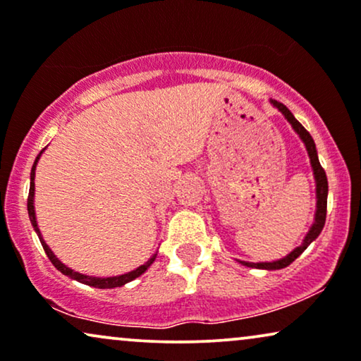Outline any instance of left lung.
Returning a JSON list of instances; mask_svg holds the SVG:
<instances>
[{
	"mask_svg": "<svg viewBox=\"0 0 361 361\" xmlns=\"http://www.w3.org/2000/svg\"><path fill=\"white\" fill-rule=\"evenodd\" d=\"M271 103L275 104V106L280 109V111L285 115L286 120L291 123V126H293V130L296 133L300 135V138L303 140L305 147H307V152H308V157H310V161H312V166H313V175H314V180H317V214H314V223L313 226L310 228L308 235L305 236L303 243L298 246V248H295L293 252H291L288 257H285L283 259H278V262H271V263H248V262H241L245 264V267H250V268H263V270H280V268H285L288 267L290 263H293L296 258L302 255L305 250L308 248V245L312 243V241L317 238L318 235L322 233L323 226H325V220H326V196H328V180H326V173L323 170L320 161H318V154H317V148H314V141L312 138V135L308 133L307 130L302 126V123H300L296 118L291 115V111L288 108L285 106V104L280 103V102H275V99H271Z\"/></svg>",
	"mask_w": 361,
	"mask_h": 361,
	"instance_id": "obj_1",
	"label": "left lung"
}]
</instances>
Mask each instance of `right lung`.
I'll use <instances>...</instances> for the list:
<instances>
[{
  "mask_svg": "<svg viewBox=\"0 0 361 361\" xmlns=\"http://www.w3.org/2000/svg\"><path fill=\"white\" fill-rule=\"evenodd\" d=\"M41 153H43V149H41L38 157H36L35 165H33V168H31V183H30V195H28V214H30L31 225H33L35 231H36V233H38V238H39V241H41V245H43L44 253L48 255L49 262H51V263L54 264V268L61 271L63 275L70 276V278H73V280H76V281H80V283H85V285L94 286V288H116V286H123V285H125V283L135 280V278H138V276L141 275V273L147 271L149 264H152V263L154 262V258H157V255H153V257L149 258L147 263L141 264V267H138V268H136V270H133V271L125 273V275H120V276H109V278H97V276L81 275V273L73 271L71 268L65 267V264L59 262V259H58L56 257H54L51 250L48 248V245L44 243V240L41 238V233H39V230H38V225H36V218H35V204H33V196H35V168H36V163H38V159H39V157H41Z\"/></svg>",
  "mask_w": 361,
  "mask_h": 361,
  "instance_id": "1",
  "label": "right lung"
}]
</instances>
